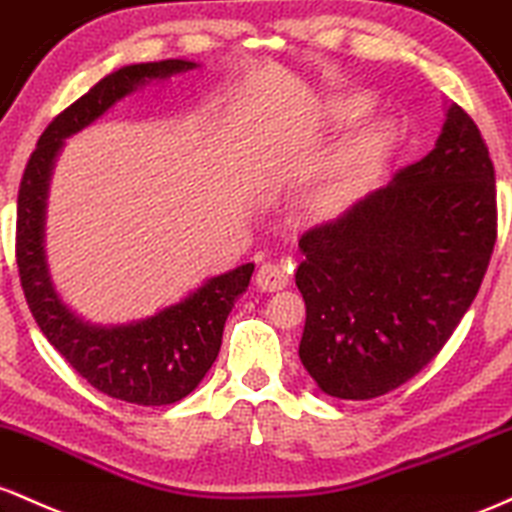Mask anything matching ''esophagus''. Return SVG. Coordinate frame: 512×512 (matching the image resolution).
Returning a JSON list of instances; mask_svg holds the SVG:
<instances>
[{
	"mask_svg": "<svg viewBox=\"0 0 512 512\" xmlns=\"http://www.w3.org/2000/svg\"><path fill=\"white\" fill-rule=\"evenodd\" d=\"M256 285L263 292H278L287 285V273L278 263H263L256 273Z\"/></svg>",
	"mask_w": 512,
	"mask_h": 512,
	"instance_id": "34e87169",
	"label": "esophagus"
}]
</instances>
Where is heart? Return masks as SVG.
<instances>
[{
    "label": "heart",
    "mask_w": 512,
    "mask_h": 512,
    "mask_svg": "<svg viewBox=\"0 0 512 512\" xmlns=\"http://www.w3.org/2000/svg\"><path fill=\"white\" fill-rule=\"evenodd\" d=\"M370 108L372 101L367 96L346 94L329 103L326 118L338 128H346V125L363 120L370 113ZM392 142L394 128L389 120H372L363 130L355 132L346 145L338 149L324 181H319V186L309 193L312 210H317L319 215H333V212L343 210V205L353 198L360 183L387 157Z\"/></svg>",
    "instance_id": "heart-1"
}]
</instances>
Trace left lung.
I'll return each mask as SVG.
<instances>
[{"label": "left lung", "mask_w": 512, "mask_h": 512, "mask_svg": "<svg viewBox=\"0 0 512 512\" xmlns=\"http://www.w3.org/2000/svg\"><path fill=\"white\" fill-rule=\"evenodd\" d=\"M496 237L491 154L450 106L433 152L302 234L300 360L321 392L363 401L416 377L474 302Z\"/></svg>", "instance_id": "obj_1"}]
</instances>
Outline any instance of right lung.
<instances>
[{"instance_id": "right-lung-1", "label": "right lung", "mask_w": 512, "mask_h": 512, "mask_svg": "<svg viewBox=\"0 0 512 512\" xmlns=\"http://www.w3.org/2000/svg\"><path fill=\"white\" fill-rule=\"evenodd\" d=\"M195 62L162 60L120 67L67 106L43 130L19 186L16 266L40 331L86 382L113 399L137 406L176 404L198 387L215 363L234 302L249 287L254 263L210 278L186 300L154 317L123 326H91L72 314L50 283L43 251L45 195L62 140L74 135L113 103L152 79L193 70Z\"/></svg>"}]
</instances>
